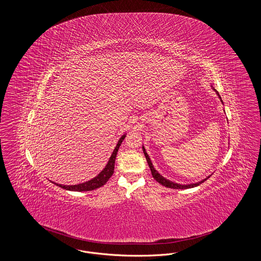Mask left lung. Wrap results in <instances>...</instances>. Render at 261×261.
Wrapping results in <instances>:
<instances>
[{
    "label": "left lung",
    "mask_w": 261,
    "mask_h": 261,
    "mask_svg": "<svg viewBox=\"0 0 261 261\" xmlns=\"http://www.w3.org/2000/svg\"><path fill=\"white\" fill-rule=\"evenodd\" d=\"M215 92H216V94L218 95V97H219V99L221 100V102L223 103V101H222V99H221V97H220V95H219V93L215 90V89H213ZM143 151H144V154H145V156H146V160H147V162H148V164H149V169H150V172H151V175H152V177L155 179V181H158L160 184H162V186L167 187V188H171V189H190V188H194V187L199 186V184H201V183H203L205 180H207L211 176H207L205 179H203V180H201V181H199V182H197V183H192V184H187V185H182V184H178V183H175V182H172V181H170V180H168V179H166L165 177H163L162 175L159 173L156 170H155V168L153 167V165H152V163H151V161H150V159H149V154L147 153V151H146V149L144 148V146H143Z\"/></svg>",
    "instance_id": "1"
}]
</instances>
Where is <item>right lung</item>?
I'll return each instance as SVG.
<instances>
[{
  "label": "right lung",
  "mask_w": 261,
  "mask_h": 261,
  "mask_svg": "<svg viewBox=\"0 0 261 261\" xmlns=\"http://www.w3.org/2000/svg\"><path fill=\"white\" fill-rule=\"evenodd\" d=\"M125 137H126V134L120 137V139L117 142L116 147L114 148L113 151H112V155H111L109 162L107 163L106 167L96 177H94L93 179L86 181L84 183L77 184V185H62V184H58V183H55V182H51V183L56 184L57 186L61 187L62 189H65V190H68V191H74V192L92 191V190L98 189L99 187L103 186L109 181V179L112 177V174H113V171H114V162H115V159H116V154H117L118 149H119L121 143L123 142Z\"/></svg>",
  "instance_id": "obj_1"
}]
</instances>
